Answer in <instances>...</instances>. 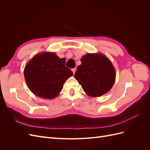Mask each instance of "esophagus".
<instances>
[{
  "label": "esophagus",
  "mask_w": 150,
  "mask_h": 150,
  "mask_svg": "<svg viewBox=\"0 0 150 150\" xmlns=\"http://www.w3.org/2000/svg\"><path fill=\"white\" fill-rule=\"evenodd\" d=\"M76 68H73V69H72V72H73L74 74V73L76 72Z\"/></svg>",
  "instance_id": "obj_1"
}]
</instances>
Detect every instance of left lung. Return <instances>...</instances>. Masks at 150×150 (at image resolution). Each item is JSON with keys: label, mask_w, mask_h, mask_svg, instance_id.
<instances>
[{"label": "left lung", "mask_w": 150, "mask_h": 150, "mask_svg": "<svg viewBox=\"0 0 150 150\" xmlns=\"http://www.w3.org/2000/svg\"><path fill=\"white\" fill-rule=\"evenodd\" d=\"M74 78L84 91L91 97H99L106 94L113 86L116 72L112 62L100 53L86 54L81 59Z\"/></svg>", "instance_id": "left-lung-1"}]
</instances>
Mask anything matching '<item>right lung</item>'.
<instances>
[{"mask_svg":"<svg viewBox=\"0 0 150 150\" xmlns=\"http://www.w3.org/2000/svg\"><path fill=\"white\" fill-rule=\"evenodd\" d=\"M65 59L50 52L38 54L32 58L24 71L25 82L30 91L39 98H56L65 81L73 75L71 70L65 66Z\"/></svg>","mask_w":150,"mask_h":150,"instance_id":"obj_1","label":"right lung"}]
</instances>
